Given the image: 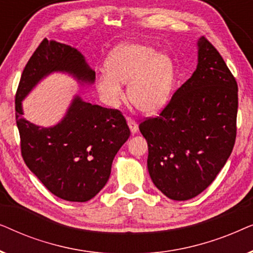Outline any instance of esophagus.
<instances>
[{"instance_id": "obj_1", "label": "esophagus", "mask_w": 253, "mask_h": 253, "mask_svg": "<svg viewBox=\"0 0 253 253\" xmlns=\"http://www.w3.org/2000/svg\"><path fill=\"white\" fill-rule=\"evenodd\" d=\"M126 121H127V126H129V127H130L131 133H132V134L137 133L138 130H139V127H138V124L136 123V121L131 119V117H127Z\"/></svg>"}]
</instances>
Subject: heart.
Instances as JSON below:
<instances>
[{
	"mask_svg": "<svg viewBox=\"0 0 253 253\" xmlns=\"http://www.w3.org/2000/svg\"><path fill=\"white\" fill-rule=\"evenodd\" d=\"M175 81V67L167 54L146 44L124 43L110 51L106 72L96 77V89L106 105L116 107L127 84L129 101L145 114H154L167 105Z\"/></svg>",
	"mask_w": 253,
	"mask_h": 253,
	"instance_id": "obj_1",
	"label": "heart"
}]
</instances>
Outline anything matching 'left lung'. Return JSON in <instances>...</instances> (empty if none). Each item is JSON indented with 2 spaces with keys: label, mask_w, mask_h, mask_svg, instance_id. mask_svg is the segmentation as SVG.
<instances>
[{
  "label": "left lung",
  "mask_w": 253,
  "mask_h": 253,
  "mask_svg": "<svg viewBox=\"0 0 253 253\" xmlns=\"http://www.w3.org/2000/svg\"><path fill=\"white\" fill-rule=\"evenodd\" d=\"M198 62L160 116L140 123L154 185L172 200L203 192L219 174L236 138L237 83L213 44L197 41Z\"/></svg>",
  "instance_id": "8db88e82"
}]
</instances>
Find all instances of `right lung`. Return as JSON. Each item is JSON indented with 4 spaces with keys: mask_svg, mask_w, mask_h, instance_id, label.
I'll return each instance as SVG.
<instances>
[{
    "mask_svg": "<svg viewBox=\"0 0 253 253\" xmlns=\"http://www.w3.org/2000/svg\"><path fill=\"white\" fill-rule=\"evenodd\" d=\"M55 72L71 76L81 86L95 82V71L77 48L44 39L27 62L16 94L22 155L53 195L84 203L108 182L114 158L130 137V130L119 110L91 105L78 94L55 126H40L24 119L23 100Z\"/></svg>",
    "mask_w": 253,
    "mask_h": 253,
    "instance_id": "add662e5",
    "label": "right lung"
}]
</instances>
